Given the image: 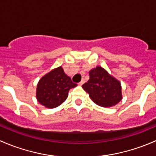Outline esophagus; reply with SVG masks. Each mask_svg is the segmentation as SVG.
<instances>
[{"instance_id": "1", "label": "esophagus", "mask_w": 156, "mask_h": 156, "mask_svg": "<svg viewBox=\"0 0 156 156\" xmlns=\"http://www.w3.org/2000/svg\"><path fill=\"white\" fill-rule=\"evenodd\" d=\"M84 80L82 79L81 81H80L79 83H78V84H79L80 86H81V85H83V84H84Z\"/></svg>"}]
</instances>
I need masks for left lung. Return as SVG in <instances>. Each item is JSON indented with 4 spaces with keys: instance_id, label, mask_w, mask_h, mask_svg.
Segmentation results:
<instances>
[{
    "instance_id": "1",
    "label": "left lung",
    "mask_w": 156,
    "mask_h": 156,
    "mask_svg": "<svg viewBox=\"0 0 156 156\" xmlns=\"http://www.w3.org/2000/svg\"><path fill=\"white\" fill-rule=\"evenodd\" d=\"M90 79L82 85L89 94L91 100L102 107L115 106L122 100V86L120 81L112 76L106 69L100 66L89 72Z\"/></svg>"
}]
</instances>
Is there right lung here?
<instances>
[{
  "label": "right lung",
  "mask_w": 156,
  "mask_h": 156,
  "mask_svg": "<svg viewBox=\"0 0 156 156\" xmlns=\"http://www.w3.org/2000/svg\"><path fill=\"white\" fill-rule=\"evenodd\" d=\"M77 84L72 81L61 66L42 77L37 86L36 97L40 104L49 108H56L67 99L71 88Z\"/></svg>",
  "instance_id": "right-lung-1"
}]
</instances>
